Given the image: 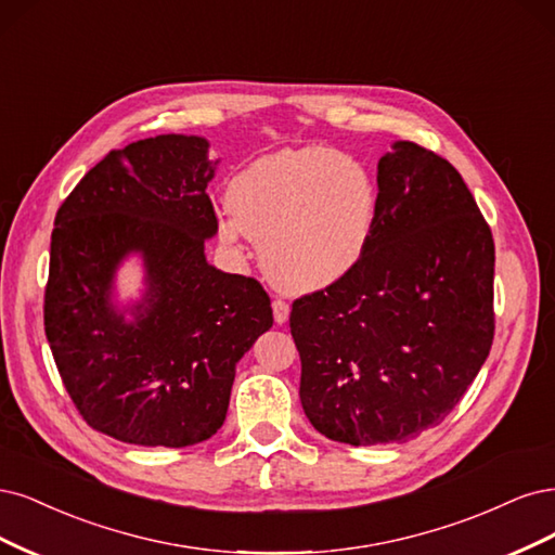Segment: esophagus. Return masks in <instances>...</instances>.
I'll return each mask as SVG.
<instances>
[{
    "label": "esophagus",
    "mask_w": 555,
    "mask_h": 555,
    "mask_svg": "<svg viewBox=\"0 0 555 555\" xmlns=\"http://www.w3.org/2000/svg\"><path fill=\"white\" fill-rule=\"evenodd\" d=\"M272 309H274V320L279 325H283L285 320L291 318V307H288V301H283V299H274L272 301Z\"/></svg>",
    "instance_id": "obj_1"
}]
</instances>
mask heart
<instances>
[{
    "label": "heart",
    "mask_w": 555,
    "mask_h": 555,
    "mask_svg": "<svg viewBox=\"0 0 555 555\" xmlns=\"http://www.w3.org/2000/svg\"><path fill=\"white\" fill-rule=\"evenodd\" d=\"M219 235L260 244L262 270L288 293H315L360 264L378 193L369 170L330 147H291L256 158L228 184Z\"/></svg>",
    "instance_id": "heart-1"
}]
</instances>
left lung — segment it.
<instances>
[{
	"mask_svg": "<svg viewBox=\"0 0 555 555\" xmlns=\"http://www.w3.org/2000/svg\"><path fill=\"white\" fill-rule=\"evenodd\" d=\"M491 228L450 160L395 142L378 164V214L354 270L293 301L299 399L315 431L354 447L438 426L487 362Z\"/></svg>",
	"mask_w": 555,
	"mask_h": 555,
	"instance_id": "left-lung-1",
	"label": "left lung"
}]
</instances>
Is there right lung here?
Returning <instances> with one entry per match:
<instances>
[{
	"label": "right lung",
	"instance_id": "add662e5",
	"mask_svg": "<svg viewBox=\"0 0 555 555\" xmlns=\"http://www.w3.org/2000/svg\"><path fill=\"white\" fill-rule=\"evenodd\" d=\"M198 135L113 150L68 193L50 240L43 323L82 420L121 442L189 447L219 431L235 366L272 327L262 285L205 258L219 228L214 166ZM140 253L149 291L131 324L109 301L118 262Z\"/></svg>",
	"mask_w": 555,
	"mask_h": 555
}]
</instances>
